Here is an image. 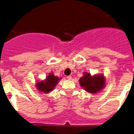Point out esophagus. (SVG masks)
I'll list each match as a JSON object with an SVG mask.
<instances>
[{"label": "esophagus", "mask_w": 134, "mask_h": 134, "mask_svg": "<svg viewBox=\"0 0 134 134\" xmlns=\"http://www.w3.org/2000/svg\"><path fill=\"white\" fill-rule=\"evenodd\" d=\"M67 79L68 80H72V76H67Z\"/></svg>", "instance_id": "34e87169"}]
</instances>
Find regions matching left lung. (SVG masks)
Wrapping results in <instances>:
<instances>
[{"mask_svg": "<svg viewBox=\"0 0 134 134\" xmlns=\"http://www.w3.org/2000/svg\"><path fill=\"white\" fill-rule=\"evenodd\" d=\"M105 78L103 74L91 76L90 73L85 72L83 76L79 79L81 87L89 93H98L104 88L105 86Z\"/></svg>", "mask_w": 134, "mask_h": 134, "instance_id": "1", "label": "left lung"}]
</instances>
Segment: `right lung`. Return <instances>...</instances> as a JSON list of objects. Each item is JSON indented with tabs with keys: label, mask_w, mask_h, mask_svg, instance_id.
I'll use <instances>...</instances> for the list:
<instances>
[{
	"label": "right lung",
	"mask_w": 134,
	"mask_h": 134,
	"mask_svg": "<svg viewBox=\"0 0 134 134\" xmlns=\"http://www.w3.org/2000/svg\"><path fill=\"white\" fill-rule=\"evenodd\" d=\"M61 78H59L54 74V73H50L47 76L44 80H41L35 83L37 88L43 93H48L54 89L55 86L58 83Z\"/></svg>",
	"instance_id": "add662e5"
}]
</instances>
